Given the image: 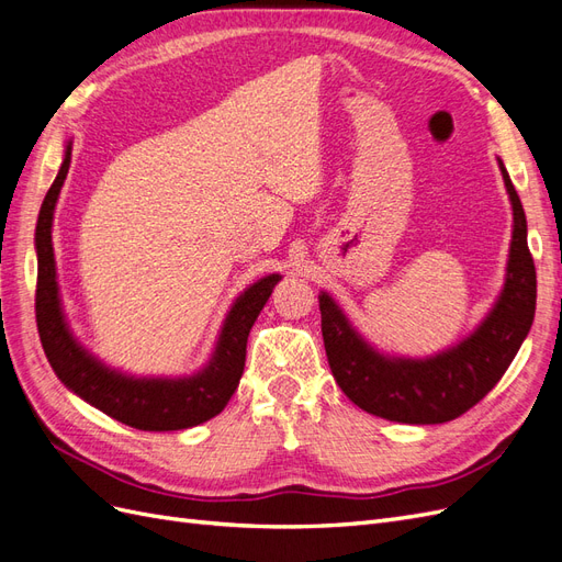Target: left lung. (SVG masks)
<instances>
[{"mask_svg": "<svg viewBox=\"0 0 562 562\" xmlns=\"http://www.w3.org/2000/svg\"><path fill=\"white\" fill-rule=\"evenodd\" d=\"M514 209L506 283L473 335L431 359H391L372 349L328 293L318 295L321 333L333 378L361 411L403 424H443L483 401L502 380L535 321L537 271L527 248V220L499 159Z\"/></svg>", "mask_w": 562, "mask_h": 562, "instance_id": "1", "label": "left lung"}]
</instances>
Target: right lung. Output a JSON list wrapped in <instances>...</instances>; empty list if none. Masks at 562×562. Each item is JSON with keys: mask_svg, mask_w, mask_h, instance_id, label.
<instances>
[{"mask_svg": "<svg viewBox=\"0 0 562 562\" xmlns=\"http://www.w3.org/2000/svg\"><path fill=\"white\" fill-rule=\"evenodd\" d=\"M72 143L65 145V159L60 171L48 187L44 196L35 246H37V330L46 359L54 368L58 380L72 389L77 396L91 403L98 411L114 417L116 422L128 424L140 431H178L190 429L225 411L232 394L239 386L241 372L246 366V342L255 318L262 312L274 285L281 281L279 274H269L252 283L236 297L220 330L217 347L209 366L199 370L192 378H131L122 372L110 370L100 363L95 356L83 349L72 337L67 321L63 316L54 244H50V225H54V211L70 171Z\"/></svg>", "mask_w": 562, "mask_h": 562, "instance_id": "right-lung-1", "label": "right lung"}]
</instances>
